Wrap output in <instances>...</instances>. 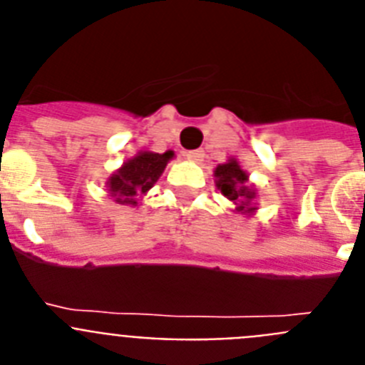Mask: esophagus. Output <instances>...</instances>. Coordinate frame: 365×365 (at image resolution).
<instances>
[{"mask_svg":"<svg viewBox=\"0 0 365 365\" xmlns=\"http://www.w3.org/2000/svg\"><path fill=\"white\" fill-rule=\"evenodd\" d=\"M186 159L192 160V163H202V159H205V151L202 150L188 151V153H186Z\"/></svg>","mask_w":365,"mask_h":365,"instance_id":"obj_1","label":"esophagus"}]
</instances>
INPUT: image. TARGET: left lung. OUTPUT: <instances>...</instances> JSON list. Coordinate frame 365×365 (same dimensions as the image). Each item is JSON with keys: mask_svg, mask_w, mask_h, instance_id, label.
Here are the masks:
<instances>
[{"mask_svg": "<svg viewBox=\"0 0 365 365\" xmlns=\"http://www.w3.org/2000/svg\"><path fill=\"white\" fill-rule=\"evenodd\" d=\"M215 177V188L235 205L237 214L252 215L257 201V190L256 186L248 182V173L245 172L240 163L230 157L227 163L217 164L214 170Z\"/></svg>", "mask_w": 365, "mask_h": 365, "instance_id": "obj_1", "label": "left lung"}]
</instances>
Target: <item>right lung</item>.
I'll return each mask as SVG.
<instances>
[{
    "label": "right lung",
    "instance_id": "right-lung-1",
    "mask_svg": "<svg viewBox=\"0 0 365 365\" xmlns=\"http://www.w3.org/2000/svg\"><path fill=\"white\" fill-rule=\"evenodd\" d=\"M175 157L172 150L164 153L138 151L135 157L125 160L117 172H113L106 180L108 193L118 205L137 206V197H143L153 188L163 175L164 168Z\"/></svg>",
    "mask_w": 365,
    "mask_h": 365
}]
</instances>
